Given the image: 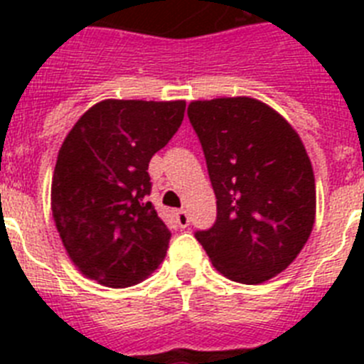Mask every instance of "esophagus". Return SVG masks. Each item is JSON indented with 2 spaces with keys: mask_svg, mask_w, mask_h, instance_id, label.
I'll return each instance as SVG.
<instances>
[{
  "mask_svg": "<svg viewBox=\"0 0 364 364\" xmlns=\"http://www.w3.org/2000/svg\"><path fill=\"white\" fill-rule=\"evenodd\" d=\"M176 222H178L180 228H188L189 226V213L186 210L176 211Z\"/></svg>",
  "mask_w": 364,
  "mask_h": 364,
  "instance_id": "obj_1",
  "label": "esophagus"
}]
</instances>
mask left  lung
<instances>
[{
  "mask_svg": "<svg viewBox=\"0 0 364 364\" xmlns=\"http://www.w3.org/2000/svg\"><path fill=\"white\" fill-rule=\"evenodd\" d=\"M188 117L204 149L217 220L197 231L215 268L260 284L301 253L315 222V176L297 131L255 98L191 102Z\"/></svg>",
  "mask_w": 364,
  "mask_h": 364,
  "instance_id": "left-lung-1",
  "label": "left lung"
}]
</instances>
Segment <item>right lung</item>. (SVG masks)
<instances>
[{
  "instance_id": "right-lung-1",
  "label": "right lung",
  "mask_w": 364,
  "mask_h": 364,
  "mask_svg": "<svg viewBox=\"0 0 364 364\" xmlns=\"http://www.w3.org/2000/svg\"><path fill=\"white\" fill-rule=\"evenodd\" d=\"M184 111V100H104L63 140L50 208L67 255L87 279L127 288L166 257L171 231L146 198L147 167L178 131Z\"/></svg>"
}]
</instances>
